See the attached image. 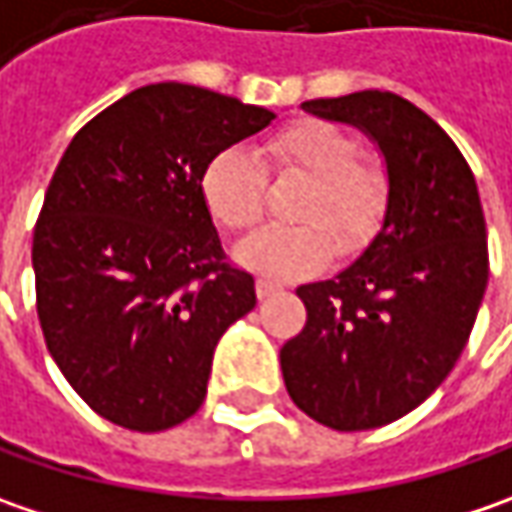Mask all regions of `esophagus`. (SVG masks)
Listing matches in <instances>:
<instances>
[{
    "instance_id": "esophagus-1",
    "label": "esophagus",
    "mask_w": 512,
    "mask_h": 512,
    "mask_svg": "<svg viewBox=\"0 0 512 512\" xmlns=\"http://www.w3.org/2000/svg\"><path fill=\"white\" fill-rule=\"evenodd\" d=\"M255 289H257V298H269V295L280 292V283L278 280H269V278H257Z\"/></svg>"
}]
</instances>
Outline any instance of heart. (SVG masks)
I'll return each instance as SVG.
<instances>
[{"label":"heart","mask_w":512,"mask_h":512,"mask_svg":"<svg viewBox=\"0 0 512 512\" xmlns=\"http://www.w3.org/2000/svg\"><path fill=\"white\" fill-rule=\"evenodd\" d=\"M303 177L306 189L292 203L298 226H272L237 246V260L272 278H295L318 269L335 252L364 249L387 212L384 168L361 160V145L341 125L295 120L278 128L260 160L243 145H226L203 166L200 194L206 209L229 232L255 229L266 209V172Z\"/></svg>","instance_id":"obj_1"}]
</instances>
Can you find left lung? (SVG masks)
<instances>
[{
    "mask_svg": "<svg viewBox=\"0 0 512 512\" xmlns=\"http://www.w3.org/2000/svg\"><path fill=\"white\" fill-rule=\"evenodd\" d=\"M303 108L378 143L389 197L364 255L298 286L306 326L283 344L280 369L318 424L375 430L424 404L467 346L490 275L484 212L464 154L410 100L358 91Z\"/></svg>",
    "mask_w": 512,
    "mask_h": 512,
    "instance_id": "8db88e82",
    "label": "left lung"
}]
</instances>
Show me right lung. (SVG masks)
Listing matches in <instances>:
<instances>
[{
	"instance_id": "obj_1",
	"label": "right lung",
	"mask_w": 512,
	"mask_h": 512,
	"mask_svg": "<svg viewBox=\"0 0 512 512\" xmlns=\"http://www.w3.org/2000/svg\"><path fill=\"white\" fill-rule=\"evenodd\" d=\"M272 111L183 82L145 85L77 131L34 229L36 315L91 410L160 433L200 410L214 346L255 309L200 194L203 166Z\"/></svg>"
}]
</instances>
